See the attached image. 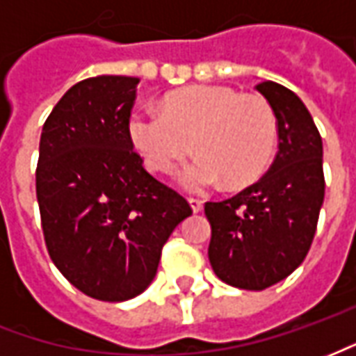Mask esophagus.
Returning a JSON list of instances; mask_svg holds the SVG:
<instances>
[{
    "instance_id": "1",
    "label": "esophagus",
    "mask_w": 356,
    "mask_h": 356,
    "mask_svg": "<svg viewBox=\"0 0 356 356\" xmlns=\"http://www.w3.org/2000/svg\"><path fill=\"white\" fill-rule=\"evenodd\" d=\"M188 204H191V208H193L194 213H198V211H202V209H204V204H202V200H198V198H191V200H188Z\"/></svg>"
}]
</instances>
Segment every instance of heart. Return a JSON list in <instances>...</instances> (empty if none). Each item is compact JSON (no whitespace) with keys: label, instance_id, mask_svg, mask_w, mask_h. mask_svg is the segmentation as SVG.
Segmentation results:
<instances>
[{"label":"heart","instance_id":"heart-1","mask_svg":"<svg viewBox=\"0 0 356 356\" xmlns=\"http://www.w3.org/2000/svg\"><path fill=\"white\" fill-rule=\"evenodd\" d=\"M129 137L148 170L168 171L193 147L198 156L175 173L188 193L225 185L244 188L267 173L278 143V120L261 95L221 86L171 93L163 110H137Z\"/></svg>","mask_w":356,"mask_h":356}]
</instances>
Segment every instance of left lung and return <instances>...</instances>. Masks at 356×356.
<instances>
[{"mask_svg":"<svg viewBox=\"0 0 356 356\" xmlns=\"http://www.w3.org/2000/svg\"><path fill=\"white\" fill-rule=\"evenodd\" d=\"M255 88L278 120L275 162L236 196L204 206L211 225V268L242 290H265L303 263L324 202L322 139L309 110L280 83Z\"/></svg>","mask_w":356,"mask_h":356,"instance_id":"obj_1","label":"left lung"}]
</instances>
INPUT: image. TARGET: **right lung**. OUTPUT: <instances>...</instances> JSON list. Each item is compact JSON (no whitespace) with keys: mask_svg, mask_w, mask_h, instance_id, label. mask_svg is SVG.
<instances>
[{"mask_svg":"<svg viewBox=\"0 0 356 356\" xmlns=\"http://www.w3.org/2000/svg\"><path fill=\"white\" fill-rule=\"evenodd\" d=\"M139 78L78 81L51 110L40 139L35 194L51 259L101 301H125L154 280L163 244L193 213L133 150Z\"/></svg>","mask_w":356,"mask_h":356,"instance_id":"obj_1","label":"right lung"}]
</instances>
